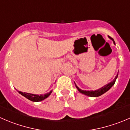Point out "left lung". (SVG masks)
Segmentation results:
<instances>
[{
	"instance_id": "1",
	"label": "left lung",
	"mask_w": 130,
	"mask_h": 130,
	"mask_svg": "<svg viewBox=\"0 0 130 130\" xmlns=\"http://www.w3.org/2000/svg\"><path fill=\"white\" fill-rule=\"evenodd\" d=\"M109 37L110 39L112 40L113 42H114V44H116L115 42L114 41V39H111V37H110L109 36ZM118 73L117 75L116 76V77L114 78V79L112 80V81L110 82V83H108V84H106V85L104 86V87H102L101 88H100V89H96V90H95V91L82 90V89H80V88H78V87L77 86V85L75 84V83H75V86H76L77 89H78V91H79L80 93H83V94H85V95L88 96L97 97V96H99L102 95V94H103L104 93H105V92H107L108 90H109V89L111 88V87L112 86L114 85V84H115V82H116V79L118 78Z\"/></svg>"
}]
</instances>
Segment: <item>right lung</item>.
Masks as SVG:
<instances>
[{"instance_id": "add662e5", "label": "right lung", "mask_w": 130, "mask_h": 130, "mask_svg": "<svg viewBox=\"0 0 130 130\" xmlns=\"http://www.w3.org/2000/svg\"><path fill=\"white\" fill-rule=\"evenodd\" d=\"M20 94H21V95H23V96H25V98H26L28 100H31L32 102H40L44 100V99H46V98L49 96L51 94V93H52V91H51L49 93H46V94H31V93H25V92H21V91H18Z\"/></svg>"}]
</instances>
